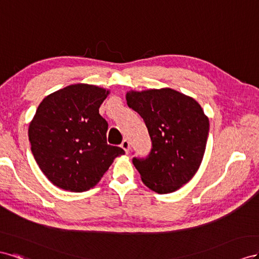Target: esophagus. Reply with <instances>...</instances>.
Here are the masks:
<instances>
[{"instance_id": "obj_1", "label": "esophagus", "mask_w": 259, "mask_h": 259, "mask_svg": "<svg viewBox=\"0 0 259 259\" xmlns=\"http://www.w3.org/2000/svg\"><path fill=\"white\" fill-rule=\"evenodd\" d=\"M120 146L122 147V149L124 150V152L125 153H128L129 152V149H130V144H129V141L127 139H124L123 141L121 142V144H120Z\"/></svg>"}]
</instances>
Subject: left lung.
Returning a JSON list of instances; mask_svg holds the SVG:
<instances>
[{"mask_svg":"<svg viewBox=\"0 0 259 259\" xmlns=\"http://www.w3.org/2000/svg\"><path fill=\"white\" fill-rule=\"evenodd\" d=\"M125 99L143 118L152 141L146 157L132 159L142 181L159 194L180 189L193 178L202 162L208 118L195 100L169 88L129 91Z\"/></svg>","mask_w":259,"mask_h":259,"instance_id":"obj_1","label":"left lung"}]
</instances>
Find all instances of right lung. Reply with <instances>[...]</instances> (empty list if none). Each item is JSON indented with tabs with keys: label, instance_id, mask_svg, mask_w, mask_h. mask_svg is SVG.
Returning <instances> with one entry per match:
<instances>
[{
	"label": "right lung",
	"instance_id": "right-lung-1",
	"mask_svg": "<svg viewBox=\"0 0 259 259\" xmlns=\"http://www.w3.org/2000/svg\"><path fill=\"white\" fill-rule=\"evenodd\" d=\"M108 91L78 83L50 94L29 125V141L42 172L54 186L83 192L97 184L124 151L107 144L99 108Z\"/></svg>",
	"mask_w": 259,
	"mask_h": 259
}]
</instances>
